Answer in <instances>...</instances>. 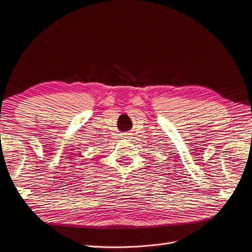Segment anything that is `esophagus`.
Masks as SVG:
<instances>
[{"mask_svg": "<svg viewBox=\"0 0 252 252\" xmlns=\"http://www.w3.org/2000/svg\"><path fill=\"white\" fill-rule=\"evenodd\" d=\"M122 138H123L124 140H128V139L131 138V135H130L129 133H125V134L122 135Z\"/></svg>", "mask_w": 252, "mask_h": 252, "instance_id": "1", "label": "esophagus"}]
</instances>
